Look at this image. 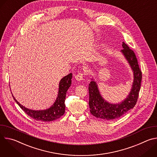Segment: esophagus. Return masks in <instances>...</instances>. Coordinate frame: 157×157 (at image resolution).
<instances>
[{
    "instance_id": "esophagus-1",
    "label": "esophagus",
    "mask_w": 157,
    "mask_h": 157,
    "mask_svg": "<svg viewBox=\"0 0 157 157\" xmlns=\"http://www.w3.org/2000/svg\"><path fill=\"white\" fill-rule=\"evenodd\" d=\"M84 75H85L84 71H83L82 72H79V73H78V74H77V75H76L75 79H76L77 81H81V80H82L83 76H84Z\"/></svg>"
}]
</instances>
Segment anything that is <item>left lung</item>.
I'll use <instances>...</instances> for the list:
<instances>
[{
	"label": "left lung",
	"instance_id": "left-lung-1",
	"mask_svg": "<svg viewBox=\"0 0 157 157\" xmlns=\"http://www.w3.org/2000/svg\"><path fill=\"white\" fill-rule=\"evenodd\" d=\"M122 47L121 52L125 56L133 71L134 79L132 88L130 94L123 102L117 104H112L102 98L96 82L91 81L89 84V105L91 113L98 118L107 121L115 120L133 108L137 103L141 86L142 73L135 53L124 42H122Z\"/></svg>",
	"mask_w": 157,
	"mask_h": 157
}]
</instances>
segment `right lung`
Instances as JSON below:
<instances>
[{"label":"right lung","mask_w":157,"mask_h":157,"mask_svg":"<svg viewBox=\"0 0 157 157\" xmlns=\"http://www.w3.org/2000/svg\"><path fill=\"white\" fill-rule=\"evenodd\" d=\"M73 75L72 73H70L68 75L64 76L62 78L59 82V91L58 97L55 102L53 105L47 110H33L29 109L22 105H21L13 96V99L20 106V107L23 110L25 113L32 119L44 122H50L55 121L59 117H61L65 112V98L66 95V92L68 88L71 86V79Z\"/></svg>","instance_id":"add662e5"}]
</instances>
